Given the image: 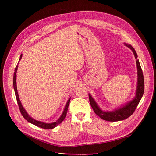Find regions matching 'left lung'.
<instances>
[{
	"mask_svg": "<svg viewBox=\"0 0 156 156\" xmlns=\"http://www.w3.org/2000/svg\"><path fill=\"white\" fill-rule=\"evenodd\" d=\"M124 45L127 46L128 48L131 49L135 55V59H136L137 68V86L136 89V94H135V97L133 100L127 102L123 107L115 109L112 111H103L98 107V104L95 102L94 98L92 97L90 94H88L89 101H90V105L92 109H93V111L99 117L105 121H119L124 120V119H126L130 117L133 113L135 109H136L139 102L141 101L142 96H143L144 92V78L143 72H142L139 59H137V53L131 45L125 44V43H124Z\"/></svg>",
	"mask_w": 156,
	"mask_h": 156,
	"instance_id": "1",
	"label": "left lung"
}]
</instances>
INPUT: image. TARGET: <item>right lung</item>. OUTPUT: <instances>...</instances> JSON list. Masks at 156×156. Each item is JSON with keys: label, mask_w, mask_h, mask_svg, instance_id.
Returning a JSON list of instances; mask_svg holds the SVG:
<instances>
[{"label": "right lung", "mask_w": 156, "mask_h": 156, "mask_svg": "<svg viewBox=\"0 0 156 156\" xmlns=\"http://www.w3.org/2000/svg\"><path fill=\"white\" fill-rule=\"evenodd\" d=\"M22 56H23V54H21V56H20L19 60H21ZM18 64H19V63H18ZM18 64H17V65H16V68L15 69L14 76H13V87H14L15 93V96H16V101H17V103H18L19 107V110H20V111H21V113L23 115V117H24L28 122H31V123L34 124L36 126H37V127H41V128L45 129H51L55 128L56 126H58L59 124H60L61 122L64 120V119H65L66 116V114H67L68 106H69V101H70V98L68 99V102H66V105L65 106L64 111H63L62 115L60 116V117H59L56 121H55L54 122H51V123H46V122L37 121V120H35V119H33L32 117H31L30 116L28 115L27 112H26V111L25 110V108H23V107L22 106L21 101L19 100V94H18V92H17V88H16V71H17V69H18Z\"/></svg>", "instance_id": "add662e5"}]
</instances>
